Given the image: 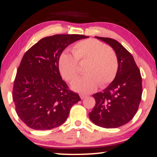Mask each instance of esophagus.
<instances>
[{"mask_svg":"<svg viewBox=\"0 0 157 157\" xmlns=\"http://www.w3.org/2000/svg\"><path fill=\"white\" fill-rule=\"evenodd\" d=\"M80 97L81 99H84V98L86 97V95H84V94H80Z\"/></svg>","mask_w":157,"mask_h":157,"instance_id":"1","label":"esophagus"}]
</instances>
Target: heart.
<instances>
[{
    "label": "heart",
    "instance_id": "b5f03b06",
    "mask_svg": "<svg viewBox=\"0 0 157 157\" xmlns=\"http://www.w3.org/2000/svg\"><path fill=\"white\" fill-rule=\"evenodd\" d=\"M73 53L66 50L61 53L59 68L66 80L71 81L78 75V61H87L84 67L86 74L72 81L74 91L91 93L98 83L104 86L114 79L119 67L118 58L115 51L104 43L94 38L81 40L74 45Z\"/></svg>",
    "mask_w": 157,
    "mask_h": 157
}]
</instances>
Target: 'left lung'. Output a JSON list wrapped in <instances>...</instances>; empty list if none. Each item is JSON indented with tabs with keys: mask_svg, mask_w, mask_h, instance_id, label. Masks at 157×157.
Masks as SVG:
<instances>
[{
	"mask_svg": "<svg viewBox=\"0 0 157 157\" xmlns=\"http://www.w3.org/2000/svg\"><path fill=\"white\" fill-rule=\"evenodd\" d=\"M95 38L113 49L119 67L112 82L102 92L93 95L96 105L89 116L101 127L118 128L130 121L138 110L142 94L140 71L132 55L119 42L109 38Z\"/></svg>",
	"mask_w": 157,
	"mask_h": 157,
	"instance_id": "left-lung-1",
	"label": "left lung"
}]
</instances>
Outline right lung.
Returning a JSON list of instances; mask_svg holds the SVG:
<instances>
[{
    "mask_svg": "<svg viewBox=\"0 0 157 157\" xmlns=\"http://www.w3.org/2000/svg\"><path fill=\"white\" fill-rule=\"evenodd\" d=\"M86 38L78 34L48 36L23 56L14 81L13 100L17 114L29 128L49 130L61 126L71 106L81 101L62 79L59 59L68 45Z\"/></svg>",
    "mask_w": 157,
    "mask_h": 157,
    "instance_id": "right-lung-1",
    "label": "right lung"
}]
</instances>
